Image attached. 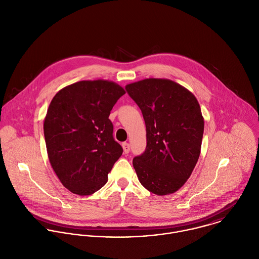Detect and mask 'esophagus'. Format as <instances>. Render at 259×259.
I'll list each match as a JSON object with an SVG mask.
<instances>
[{
	"mask_svg": "<svg viewBox=\"0 0 259 259\" xmlns=\"http://www.w3.org/2000/svg\"><path fill=\"white\" fill-rule=\"evenodd\" d=\"M122 148H123V152H124L125 154H128V153H130L131 147H130V144H128V143H123V144H122Z\"/></svg>",
	"mask_w": 259,
	"mask_h": 259,
	"instance_id": "1",
	"label": "esophagus"
}]
</instances>
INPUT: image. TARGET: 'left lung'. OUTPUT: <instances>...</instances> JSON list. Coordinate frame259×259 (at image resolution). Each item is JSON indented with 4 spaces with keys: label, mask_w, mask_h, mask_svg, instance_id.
<instances>
[{
    "label": "left lung",
    "mask_w": 259,
    "mask_h": 259,
    "mask_svg": "<svg viewBox=\"0 0 259 259\" xmlns=\"http://www.w3.org/2000/svg\"><path fill=\"white\" fill-rule=\"evenodd\" d=\"M125 89L142 110L147 130L146 150L133 160L138 178L154 194L175 193L200 156L204 119L199 102L169 79H144Z\"/></svg>",
    "instance_id": "left-lung-1"
}]
</instances>
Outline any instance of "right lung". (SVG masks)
<instances>
[{"instance_id":"1","label":"right lung","mask_w":259,"mask_h":259,"mask_svg":"<svg viewBox=\"0 0 259 259\" xmlns=\"http://www.w3.org/2000/svg\"><path fill=\"white\" fill-rule=\"evenodd\" d=\"M124 93L112 81L84 80L64 87L51 100L44 120L48 158L70 192L87 196L106 184L122 154L108 116Z\"/></svg>"}]
</instances>
